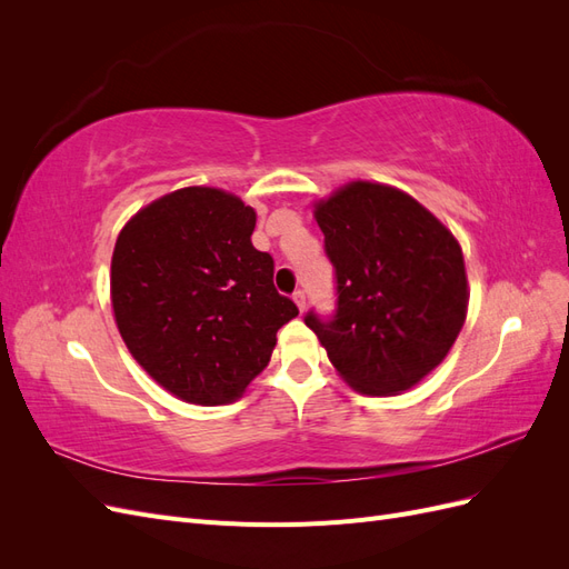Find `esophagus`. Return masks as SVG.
<instances>
[{"label":"esophagus","instance_id":"34e87169","mask_svg":"<svg viewBox=\"0 0 569 569\" xmlns=\"http://www.w3.org/2000/svg\"><path fill=\"white\" fill-rule=\"evenodd\" d=\"M291 297H295V301H297V306H299V311H306V291H303V289H297Z\"/></svg>","mask_w":569,"mask_h":569}]
</instances>
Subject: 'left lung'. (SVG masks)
<instances>
[{
	"mask_svg": "<svg viewBox=\"0 0 569 569\" xmlns=\"http://www.w3.org/2000/svg\"><path fill=\"white\" fill-rule=\"evenodd\" d=\"M316 220L335 268V313L308 311L332 366L372 396L406 391L449 353L468 311L453 234L399 189L347 184Z\"/></svg>",
	"mask_w": 569,
	"mask_h": 569,
	"instance_id": "left-lung-1",
	"label": "left lung"
}]
</instances>
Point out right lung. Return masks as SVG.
Listing matches in <instances>:
<instances>
[{"mask_svg":"<svg viewBox=\"0 0 569 569\" xmlns=\"http://www.w3.org/2000/svg\"><path fill=\"white\" fill-rule=\"evenodd\" d=\"M256 213L211 187H187L137 213L111 261L113 316L153 380L178 399L230 403L261 372L274 335L299 316L251 244Z\"/></svg>","mask_w":569,"mask_h":569,"instance_id":"obj_1","label":"right lung"}]
</instances>
